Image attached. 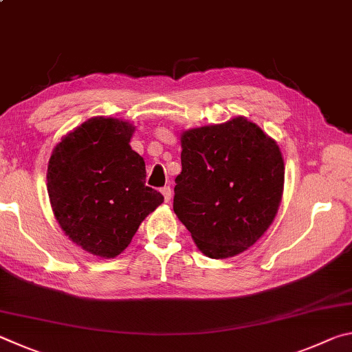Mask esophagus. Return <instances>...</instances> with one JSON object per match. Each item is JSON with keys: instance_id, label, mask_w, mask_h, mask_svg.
<instances>
[{"instance_id": "1", "label": "esophagus", "mask_w": 352, "mask_h": 352, "mask_svg": "<svg viewBox=\"0 0 352 352\" xmlns=\"http://www.w3.org/2000/svg\"><path fill=\"white\" fill-rule=\"evenodd\" d=\"M160 192H162V195H164L165 202H170V199H171V188L166 186V187H164L162 190H160Z\"/></svg>"}]
</instances>
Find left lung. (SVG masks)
Masks as SVG:
<instances>
[{"instance_id":"1","label":"left lung","mask_w":352,"mask_h":352,"mask_svg":"<svg viewBox=\"0 0 352 352\" xmlns=\"http://www.w3.org/2000/svg\"><path fill=\"white\" fill-rule=\"evenodd\" d=\"M181 145L173 210L204 255L241 254L278 212L285 184L278 145L244 117L188 129Z\"/></svg>"}]
</instances>
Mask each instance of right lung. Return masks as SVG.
<instances>
[{
    "mask_svg": "<svg viewBox=\"0 0 352 352\" xmlns=\"http://www.w3.org/2000/svg\"><path fill=\"white\" fill-rule=\"evenodd\" d=\"M134 126L92 117L54 148L47 193L55 218L74 243L97 256L114 258L139 226L164 202L145 186V162L131 150Z\"/></svg>",
    "mask_w": 352,
    "mask_h": 352,
    "instance_id": "obj_1",
    "label": "right lung"
}]
</instances>
